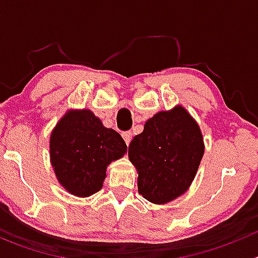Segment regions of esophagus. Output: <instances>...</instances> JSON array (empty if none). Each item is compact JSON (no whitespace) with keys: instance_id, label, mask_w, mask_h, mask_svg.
Instances as JSON below:
<instances>
[{"instance_id":"esophagus-1","label":"esophagus","mask_w":258,"mask_h":258,"mask_svg":"<svg viewBox=\"0 0 258 258\" xmlns=\"http://www.w3.org/2000/svg\"><path fill=\"white\" fill-rule=\"evenodd\" d=\"M132 137H133V133H132L131 131H129V132H124V133H122V138H124V141H125V143H126V146L129 145V143H131Z\"/></svg>"}]
</instances>
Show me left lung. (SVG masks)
<instances>
[{"label":"left lung","instance_id":"1","mask_svg":"<svg viewBox=\"0 0 258 258\" xmlns=\"http://www.w3.org/2000/svg\"><path fill=\"white\" fill-rule=\"evenodd\" d=\"M203 154L199 125L183 107L150 118L127 151L138 170V191L155 204H165L187 190Z\"/></svg>","mask_w":258,"mask_h":258}]
</instances>
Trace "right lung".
<instances>
[{
  "mask_svg": "<svg viewBox=\"0 0 258 258\" xmlns=\"http://www.w3.org/2000/svg\"><path fill=\"white\" fill-rule=\"evenodd\" d=\"M125 151L121 136L104 127L89 109L68 112L50 137V157L58 181L76 197L101 190L107 165Z\"/></svg>",
  "mask_w": 258,
  "mask_h": 258,
  "instance_id": "1",
  "label": "right lung"
}]
</instances>
